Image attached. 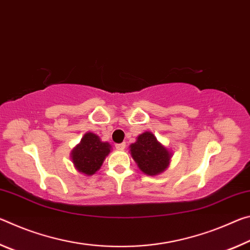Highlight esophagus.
<instances>
[{
	"mask_svg": "<svg viewBox=\"0 0 250 250\" xmlns=\"http://www.w3.org/2000/svg\"><path fill=\"white\" fill-rule=\"evenodd\" d=\"M125 146H126L125 143H121V144H116V145H115L116 149H118V150H123V149L125 148Z\"/></svg>",
	"mask_w": 250,
	"mask_h": 250,
	"instance_id": "esophagus-1",
	"label": "esophagus"
}]
</instances>
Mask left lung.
Here are the masks:
<instances>
[{
  "mask_svg": "<svg viewBox=\"0 0 250 250\" xmlns=\"http://www.w3.org/2000/svg\"><path fill=\"white\" fill-rule=\"evenodd\" d=\"M130 156L142 173L157 176L168 168L173 153L164 146L152 132L138 135L136 142L129 146Z\"/></svg>",
  "mask_w": 250,
  "mask_h": 250,
  "instance_id": "8db88e82",
  "label": "left lung"
}]
</instances>
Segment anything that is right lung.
Here are the masks:
<instances>
[{"mask_svg": "<svg viewBox=\"0 0 250 250\" xmlns=\"http://www.w3.org/2000/svg\"><path fill=\"white\" fill-rule=\"evenodd\" d=\"M112 149L109 143L102 142L100 136L87 132L71 152L74 168L81 174L92 176L101 168Z\"/></svg>", "mask_w": 250, "mask_h": 250, "instance_id": "obj_1", "label": "right lung"}]
</instances>
